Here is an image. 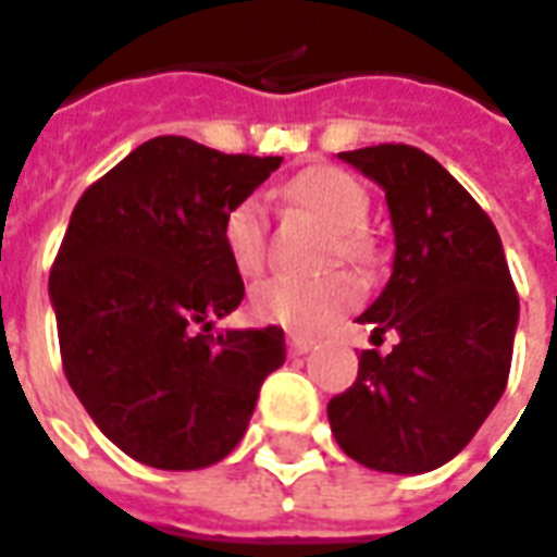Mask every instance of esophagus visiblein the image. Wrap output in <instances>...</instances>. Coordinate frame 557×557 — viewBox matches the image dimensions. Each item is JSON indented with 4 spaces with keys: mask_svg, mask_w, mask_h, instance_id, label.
I'll use <instances>...</instances> for the list:
<instances>
[{
    "mask_svg": "<svg viewBox=\"0 0 557 557\" xmlns=\"http://www.w3.org/2000/svg\"><path fill=\"white\" fill-rule=\"evenodd\" d=\"M312 350V342L309 338H300V335H288V354L292 356H307Z\"/></svg>",
    "mask_w": 557,
    "mask_h": 557,
    "instance_id": "1",
    "label": "esophagus"
}]
</instances>
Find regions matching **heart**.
<instances>
[{"label":"heart","instance_id":"obj_1","mask_svg":"<svg viewBox=\"0 0 557 557\" xmlns=\"http://www.w3.org/2000/svg\"><path fill=\"white\" fill-rule=\"evenodd\" d=\"M288 201L307 210L330 231L324 262H359L368 253L362 227L368 193L342 169H312L286 186ZM222 242L242 274H257L265 265V207L257 195L239 198L222 219ZM359 300V286L347 274L315 280L269 277L250 292V312L295 335H318L333 326Z\"/></svg>","mask_w":557,"mask_h":557}]
</instances>
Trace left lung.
<instances>
[{"label": "left lung", "mask_w": 557, "mask_h": 557, "mask_svg": "<svg viewBox=\"0 0 557 557\" xmlns=\"http://www.w3.org/2000/svg\"><path fill=\"white\" fill-rule=\"evenodd\" d=\"M338 157L385 189L394 227L392 277L356 321L400 342L388 356L362 350L326 418L359 465L430 473L503 397L520 300L494 222L435 157L392 143Z\"/></svg>", "instance_id": "8db88e82"}]
</instances>
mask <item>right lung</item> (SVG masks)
I'll use <instances>...</instances> for the list:
<instances>
[{
    "label": "right lung",
    "mask_w": 557,
    "mask_h": 557,
    "mask_svg": "<svg viewBox=\"0 0 557 557\" xmlns=\"http://www.w3.org/2000/svg\"><path fill=\"white\" fill-rule=\"evenodd\" d=\"M280 163L154 137L72 210L49 274L63 373L139 465L201 470L231 456L262 380L286 362L280 326L207 335L245 297L224 212Z\"/></svg>",
    "instance_id": "obj_1"
}]
</instances>
